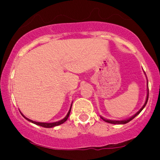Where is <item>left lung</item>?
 I'll list each match as a JSON object with an SVG mask.
<instances>
[{
	"label": "left lung",
	"mask_w": 160,
	"mask_h": 160,
	"mask_svg": "<svg viewBox=\"0 0 160 160\" xmlns=\"http://www.w3.org/2000/svg\"><path fill=\"white\" fill-rule=\"evenodd\" d=\"M144 74H145V73H144ZM145 75H146V74H145ZM148 96H149V91H148V92H147V98H146V101H145L144 105L142 106V108H141V109L139 110V111H138L136 113H135V114H134L133 116H132V117H128V118H127V119H125V120H108V119H106V118H104V117H102V116H100V117L102 119V120L104 121V122H108V123H112V124H126V123H127V122H130V121H131L132 120H133V119L135 118V117H136V116L138 115L139 113H140L141 112V111H142V110L144 109L145 106H146L147 103H148Z\"/></svg>",
	"instance_id": "1"
}]
</instances>
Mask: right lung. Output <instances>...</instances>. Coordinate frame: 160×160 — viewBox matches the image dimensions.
Segmentation results:
<instances>
[{
	"label": "right lung",
	"instance_id": "1",
	"mask_svg": "<svg viewBox=\"0 0 160 160\" xmlns=\"http://www.w3.org/2000/svg\"><path fill=\"white\" fill-rule=\"evenodd\" d=\"M71 106H72V104H71V108H70L69 111H68V112L67 115L65 116V118H63L61 120L57 121V122H36V121H33L32 120H30V119H28V118H27V117H25V116H24L22 113L21 111H20V113H21V114L23 116L24 118H25L28 121H29V122H32V123L36 124V125H38V126H42V127H44V128H52V127H55V126H59V125L64 123V122H65V121L68 120V117H69V115H70V112H71Z\"/></svg>",
	"mask_w": 160,
	"mask_h": 160
}]
</instances>
